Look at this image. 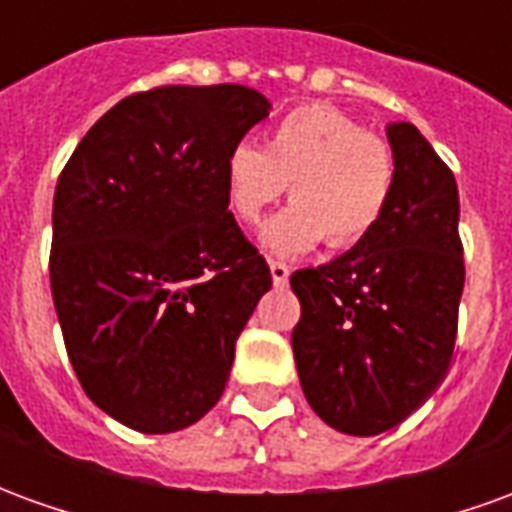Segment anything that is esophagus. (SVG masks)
<instances>
[{
  "label": "esophagus",
  "mask_w": 512,
  "mask_h": 512,
  "mask_svg": "<svg viewBox=\"0 0 512 512\" xmlns=\"http://www.w3.org/2000/svg\"><path fill=\"white\" fill-rule=\"evenodd\" d=\"M268 266H271V279H274V285H288L290 268L285 266V263H277V260H271Z\"/></svg>",
  "instance_id": "34e87169"
}]
</instances>
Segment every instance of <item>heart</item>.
<instances>
[{"mask_svg":"<svg viewBox=\"0 0 512 512\" xmlns=\"http://www.w3.org/2000/svg\"><path fill=\"white\" fill-rule=\"evenodd\" d=\"M224 200L241 224H257L290 183V202L263 227V246L279 257L310 252L329 238L337 249L373 233L395 189V156L340 109H290L263 147L238 142L224 158Z\"/></svg>","mask_w":512,"mask_h":512,"instance_id":"heart-1","label":"heart"}]
</instances>
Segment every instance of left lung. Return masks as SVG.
Instances as JSON below:
<instances>
[{
	"mask_svg": "<svg viewBox=\"0 0 512 512\" xmlns=\"http://www.w3.org/2000/svg\"><path fill=\"white\" fill-rule=\"evenodd\" d=\"M395 189L365 241L301 268L293 356L312 411L348 436H376L417 411L447 373L463 293L458 186L411 123H389Z\"/></svg>",
	"mask_w": 512,
	"mask_h": 512,
	"instance_id": "1",
	"label": "left lung"
}]
</instances>
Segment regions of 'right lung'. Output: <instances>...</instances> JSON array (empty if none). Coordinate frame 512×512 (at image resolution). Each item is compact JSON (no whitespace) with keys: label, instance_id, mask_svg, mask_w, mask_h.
Returning a JSON list of instances; mask_svg holds the SVG:
<instances>
[{"label":"right lung","instance_id":"obj_1","mask_svg":"<svg viewBox=\"0 0 512 512\" xmlns=\"http://www.w3.org/2000/svg\"><path fill=\"white\" fill-rule=\"evenodd\" d=\"M268 109L241 84L128 95L57 180L49 274L68 359L95 406L139 433L189 428L219 403L271 288L222 178Z\"/></svg>","mask_w":512,"mask_h":512}]
</instances>
